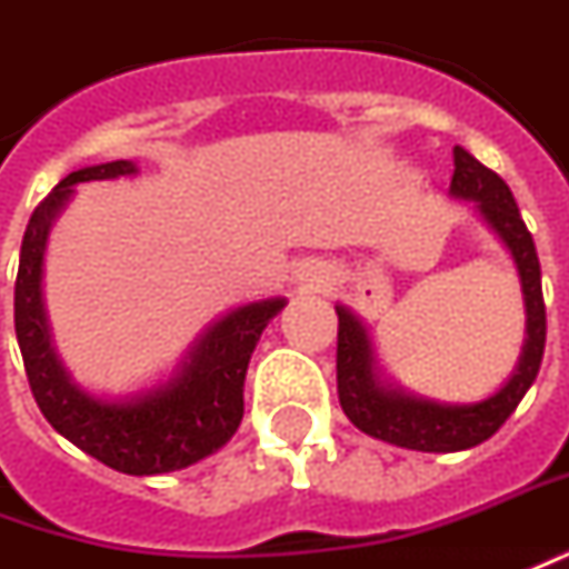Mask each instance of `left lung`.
<instances>
[{
    "instance_id": "left-lung-1",
    "label": "left lung",
    "mask_w": 569,
    "mask_h": 569,
    "mask_svg": "<svg viewBox=\"0 0 569 569\" xmlns=\"http://www.w3.org/2000/svg\"><path fill=\"white\" fill-rule=\"evenodd\" d=\"M450 193L456 200L475 202L480 218L502 240L520 277L523 292V348L511 379L487 400L478 403H437L428 397H416L385 379L379 369L367 326L357 320L345 305H336L339 313V403L363 435L407 447L419 452H459L471 450L492 437L506 419L518 409L523 395L536 381L542 351H546V301H542V271L530 230L518 212V202L499 174L478 162L465 147L452 150Z\"/></svg>"
}]
</instances>
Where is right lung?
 <instances>
[{"mask_svg": "<svg viewBox=\"0 0 569 569\" xmlns=\"http://www.w3.org/2000/svg\"><path fill=\"white\" fill-rule=\"evenodd\" d=\"M138 172L132 160L101 162L70 172L36 206L23 230L14 283V332L36 403L51 428L73 447L122 475L147 478L200 462L228 443L243 419V381L264 326L286 308V298H261L233 308L190 345L172 376L138 395L107 400L79 388L51 345L42 305V258L51 224L77 184L113 181Z\"/></svg>", "mask_w": 569, "mask_h": 569, "instance_id": "right-lung-1", "label": "right lung"}]
</instances>
